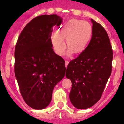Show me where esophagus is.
Returning <instances> with one entry per match:
<instances>
[{
    "label": "esophagus",
    "instance_id": "34e87169",
    "mask_svg": "<svg viewBox=\"0 0 124 124\" xmlns=\"http://www.w3.org/2000/svg\"><path fill=\"white\" fill-rule=\"evenodd\" d=\"M68 63H69V61L67 60L65 61V66H66V68L67 67V66H68Z\"/></svg>",
    "mask_w": 124,
    "mask_h": 124
}]
</instances>
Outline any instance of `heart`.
<instances>
[{
	"label": "heart",
	"instance_id": "b5f03b06",
	"mask_svg": "<svg viewBox=\"0 0 124 124\" xmlns=\"http://www.w3.org/2000/svg\"><path fill=\"white\" fill-rule=\"evenodd\" d=\"M93 35V27L88 21L72 18L67 21L58 32L51 35V41L55 52L59 56L63 55L66 46L68 55L80 54L86 49Z\"/></svg>",
	"mask_w": 124,
	"mask_h": 124
}]
</instances>
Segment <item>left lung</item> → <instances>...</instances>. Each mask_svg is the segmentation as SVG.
<instances>
[{
    "label": "left lung",
    "instance_id": "8db88e82",
    "mask_svg": "<svg viewBox=\"0 0 124 124\" xmlns=\"http://www.w3.org/2000/svg\"><path fill=\"white\" fill-rule=\"evenodd\" d=\"M93 35L86 49L67 66L66 76L72 81L69 99L74 107L86 109L100 99L112 70V46L106 31L91 19Z\"/></svg>",
    "mask_w": 124,
    "mask_h": 124
}]
</instances>
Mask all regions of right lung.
<instances>
[{"label":"right lung","mask_w":124,"mask_h":124,"mask_svg":"<svg viewBox=\"0 0 124 124\" xmlns=\"http://www.w3.org/2000/svg\"><path fill=\"white\" fill-rule=\"evenodd\" d=\"M62 21L56 15L33 18L16 45V78L24 100L34 109H44L49 104L54 87L65 76V61L55 53L51 41L53 27Z\"/></svg>","instance_id":"1"}]
</instances>
